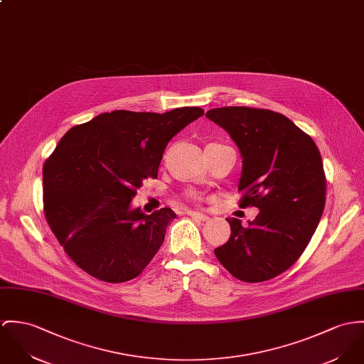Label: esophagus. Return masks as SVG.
<instances>
[{
  "instance_id": "1",
  "label": "esophagus",
  "mask_w": 364,
  "mask_h": 364,
  "mask_svg": "<svg viewBox=\"0 0 364 364\" xmlns=\"http://www.w3.org/2000/svg\"><path fill=\"white\" fill-rule=\"evenodd\" d=\"M188 215H191V217H193V218H198L200 221H207L208 220V215H205V214H203V213H198V211H188L186 213Z\"/></svg>"
}]
</instances>
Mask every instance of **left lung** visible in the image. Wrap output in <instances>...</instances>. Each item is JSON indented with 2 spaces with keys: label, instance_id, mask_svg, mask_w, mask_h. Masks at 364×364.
Masks as SVG:
<instances>
[{
  "label": "left lung",
  "instance_id": "left-lung-1",
  "mask_svg": "<svg viewBox=\"0 0 364 364\" xmlns=\"http://www.w3.org/2000/svg\"><path fill=\"white\" fill-rule=\"evenodd\" d=\"M205 117L240 150L239 205L260 210L247 225L227 218L231 236L214 253L235 278L268 281L298 260L320 223L327 185L321 154L307 133L271 109L223 107Z\"/></svg>",
  "mask_w": 364,
  "mask_h": 364
}]
</instances>
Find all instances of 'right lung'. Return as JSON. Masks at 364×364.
<instances>
[{
    "instance_id": "right-lung-1",
    "label": "right lung",
    "mask_w": 364,
    "mask_h": 364,
    "mask_svg": "<svg viewBox=\"0 0 364 364\" xmlns=\"http://www.w3.org/2000/svg\"><path fill=\"white\" fill-rule=\"evenodd\" d=\"M204 111L118 109L70 128L43 166L44 215L66 255L104 282L136 278L161 247L176 214L132 208L136 191L157 178L168 141Z\"/></svg>"
}]
</instances>
